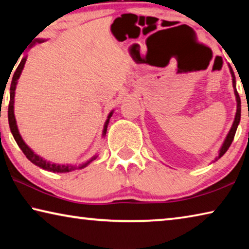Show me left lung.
Returning a JSON list of instances; mask_svg holds the SVG:
<instances>
[{"mask_svg": "<svg viewBox=\"0 0 249 249\" xmlns=\"http://www.w3.org/2000/svg\"><path fill=\"white\" fill-rule=\"evenodd\" d=\"M229 68H230V72L231 74V81H233L234 94H235V98H236V114H235V119H234V122H233V125H231V127L230 129L229 134L226 135L225 140H224V142H223V144L221 146L220 150H218V155L216 156L215 159H214L212 162H215L216 160L220 159L222 156L226 153L227 149L230 148L231 142H233V140H234L236 129H237V126L239 124V121H241V98H239V95L237 93V90H236V80H235L234 71H233V69H231V67L230 65H229Z\"/></svg>", "mask_w": 249, "mask_h": 249, "instance_id": "1", "label": "left lung"}]
</instances>
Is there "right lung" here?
<instances>
[{
	"instance_id": "right-lung-1",
	"label": "right lung",
	"mask_w": 249,
	"mask_h": 249,
	"mask_svg": "<svg viewBox=\"0 0 249 249\" xmlns=\"http://www.w3.org/2000/svg\"><path fill=\"white\" fill-rule=\"evenodd\" d=\"M45 39H36L35 43L33 44V46H35L36 43H44ZM32 46V47H33ZM26 58L27 56H25L22 58V60H20L19 65L18 68H16L15 72L13 74V78H12V82H11V88H10V104H8V124H10V128H11V132L12 135H13L15 142H18V145L20 149H22L23 153L26 156L28 160H31V162H33L34 165H36L37 167L41 168V169L44 170H47L50 172H70V171H73L75 169H82V168L87 167L88 165H90V163L93 161L94 159H96L98 156H93L91 159L88 160V161L81 163V165H79L78 167L75 165H60V163H54V162H50L47 161V160L44 159L43 157H40L39 155H37L35 151H34L31 147H29L26 142H24V140L20 136L19 134V130L18 127V123H16V119H15V114H14V101H15V90H16V86H18V81L20 77V74H22V71L24 69V66H25V62H26ZM113 113H114V109H112L111 112L108 113L107 115V119L105 121L104 126H103V132H102V137H105V134H107V125L109 123V119H111Z\"/></svg>"
}]
</instances>
